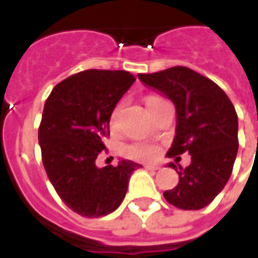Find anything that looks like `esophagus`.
Wrapping results in <instances>:
<instances>
[{
  "instance_id": "1",
  "label": "esophagus",
  "mask_w": 258,
  "mask_h": 258,
  "mask_svg": "<svg viewBox=\"0 0 258 258\" xmlns=\"http://www.w3.org/2000/svg\"><path fill=\"white\" fill-rule=\"evenodd\" d=\"M144 168L147 169V170H152V172H157L161 169V166H158V165H146Z\"/></svg>"
}]
</instances>
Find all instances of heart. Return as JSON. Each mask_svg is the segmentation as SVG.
I'll return each instance as SVG.
<instances>
[{
	"instance_id": "heart-1",
	"label": "heart",
	"mask_w": 258,
	"mask_h": 258,
	"mask_svg": "<svg viewBox=\"0 0 258 258\" xmlns=\"http://www.w3.org/2000/svg\"><path fill=\"white\" fill-rule=\"evenodd\" d=\"M166 100H163L162 97L158 96H148L146 97V104H147L148 110L155 108L159 104H162ZM119 111H121V104L114 108L111 112L110 116V127L111 131H116L118 129V119H119ZM122 154L123 157L129 158V159H135V161H143V162H148V161H154L159 154V150L154 146L150 144H143V143H131L122 147Z\"/></svg>"
}]
</instances>
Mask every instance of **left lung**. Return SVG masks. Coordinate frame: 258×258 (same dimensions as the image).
<instances>
[{
    "label": "left lung",
    "instance_id": "1",
    "mask_svg": "<svg viewBox=\"0 0 258 258\" xmlns=\"http://www.w3.org/2000/svg\"><path fill=\"white\" fill-rule=\"evenodd\" d=\"M146 85L161 90L174 103L177 127L168 157L188 152L185 169L169 166L178 173V184L163 192L169 204L183 210L208 206L224 188L238 152V115L225 92L197 71L176 66L139 74Z\"/></svg>",
    "mask_w": 258,
    "mask_h": 258
}]
</instances>
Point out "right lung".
I'll list each match as a JSON object with an SVG mask.
<instances>
[{
    "mask_svg": "<svg viewBox=\"0 0 258 258\" xmlns=\"http://www.w3.org/2000/svg\"><path fill=\"white\" fill-rule=\"evenodd\" d=\"M135 81L121 70H85L59 82L45 101L38 127L45 172L60 199L82 217L112 213L140 168L132 161L96 166L107 151L111 112Z\"/></svg>",
    "mask_w": 258,
    "mask_h": 258,
    "instance_id": "add662e5",
    "label": "right lung"
}]
</instances>
